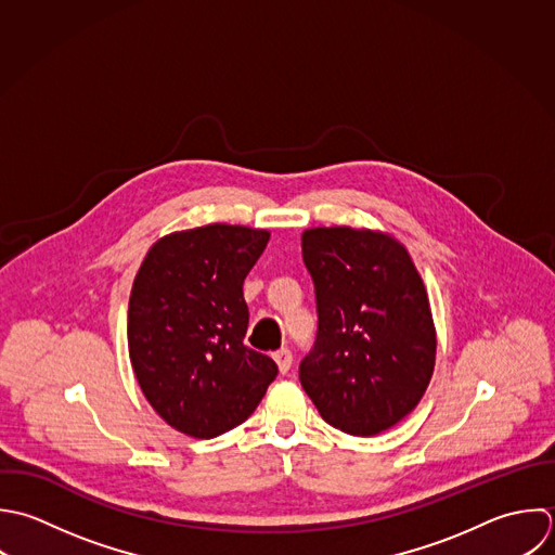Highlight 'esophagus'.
Listing matches in <instances>:
<instances>
[{
	"label": "esophagus",
	"instance_id": "obj_1",
	"mask_svg": "<svg viewBox=\"0 0 555 555\" xmlns=\"http://www.w3.org/2000/svg\"><path fill=\"white\" fill-rule=\"evenodd\" d=\"M274 361H276V365H279V370H281V374H287V372L292 370V363H294L292 350H287V348L276 350V352H274Z\"/></svg>",
	"mask_w": 555,
	"mask_h": 555
}]
</instances>
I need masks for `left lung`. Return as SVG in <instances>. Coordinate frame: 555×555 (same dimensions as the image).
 Here are the masks:
<instances>
[{
    "instance_id": "left-lung-1",
    "label": "left lung",
    "mask_w": 555,
    "mask_h": 555,
    "mask_svg": "<svg viewBox=\"0 0 555 555\" xmlns=\"http://www.w3.org/2000/svg\"><path fill=\"white\" fill-rule=\"evenodd\" d=\"M313 279L318 335L300 361V383L333 428L374 437L424 398L437 333L428 294L406 248L350 227L302 233Z\"/></svg>"
}]
</instances>
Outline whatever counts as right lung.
Returning <instances> with one entry per match:
<instances>
[{
    "label": "right lung",
    "mask_w": 555,
    "mask_h": 555,
    "mask_svg": "<svg viewBox=\"0 0 555 555\" xmlns=\"http://www.w3.org/2000/svg\"><path fill=\"white\" fill-rule=\"evenodd\" d=\"M268 231L207 224L162 237L146 253L129 296L127 344L138 385L155 413L194 439L246 422L276 363L244 346V279Z\"/></svg>",
    "instance_id": "right-lung-1"
}]
</instances>
